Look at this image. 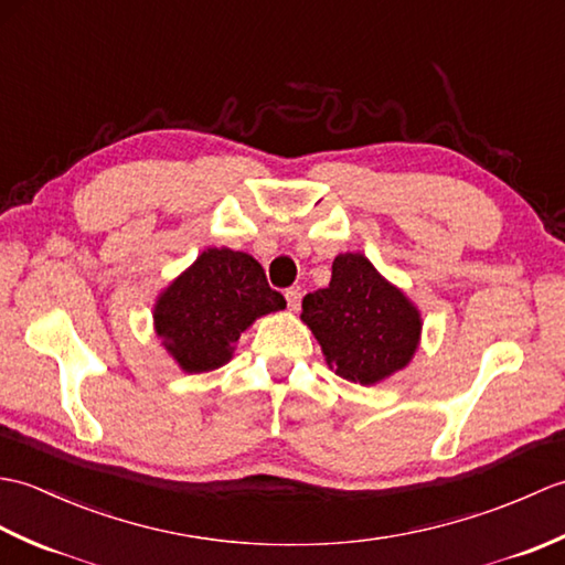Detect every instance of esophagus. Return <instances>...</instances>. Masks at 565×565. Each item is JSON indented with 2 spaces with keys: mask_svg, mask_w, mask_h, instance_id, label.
I'll return each instance as SVG.
<instances>
[{
  "mask_svg": "<svg viewBox=\"0 0 565 565\" xmlns=\"http://www.w3.org/2000/svg\"><path fill=\"white\" fill-rule=\"evenodd\" d=\"M286 303H289V308L291 310H298V308H301V289H298V286H291V289H286Z\"/></svg>",
  "mask_w": 565,
  "mask_h": 565,
  "instance_id": "esophagus-1",
  "label": "esophagus"
}]
</instances>
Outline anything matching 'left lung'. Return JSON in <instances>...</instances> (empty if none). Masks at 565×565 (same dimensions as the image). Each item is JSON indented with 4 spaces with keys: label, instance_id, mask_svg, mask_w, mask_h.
I'll return each mask as SVG.
<instances>
[{
    "label": "left lung",
    "instance_id": "8db88e82",
    "mask_svg": "<svg viewBox=\"0 0 565 565\" xmlns=\"http://www.w3.org/2000/svg\"><path fill=\"white\" fill-rule=\"evenodd\" d=\"M301 320L313 330L334 374L362 386L411 364L423 330L411 298L359 252L334 257L330 286L303 298Z\"/></svg>",
    "mask_w": 565,
    "mask_h": 565
}]
</instances>
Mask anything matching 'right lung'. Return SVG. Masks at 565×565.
Segmentation results:
<instances>
[{
  "label": "right lung",
  "instance_id": "1",
  "mask_svg": "<svg viewBox=\"0 0 565 565\" xmlns=\"http://www.w3.org/2000/svg\"><path fill=\"white\" fill-rule=\"evenodd\" d=\"M281 308L255 257L209 247L160 294L154 332L186 374H203L231 362L239 332Z\"/></svg>",
  "mask_w": 565,
  "mask_h": 565
}]
</instances>
